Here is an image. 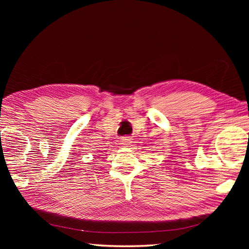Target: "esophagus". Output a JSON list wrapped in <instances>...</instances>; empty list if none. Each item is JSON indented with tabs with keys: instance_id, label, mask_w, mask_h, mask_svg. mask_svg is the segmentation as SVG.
<instances>
[{
	"instance_id": "obj_1",
	"label": "esophagus",
	"mask_w": 249,
	"mask_h": 249,
	"mask_svg": "<svg viewBox=\"0 0 249 249\" xmlns=\"http://www.w3.org/2000/svg\"><path fill=\"white\" fill-rule=\"evenodd\" d=\"M120 142H122V144L124 145V146H127V145H130L131 143H132V140H131V138L130 137H123L122 138V140H120Z\"/></svg>"
}]
</instances>
